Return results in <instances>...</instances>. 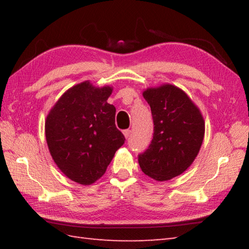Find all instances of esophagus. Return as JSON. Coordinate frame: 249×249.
Instances as JSON below:
<instances>
[{
    "mask_svg": "<svg viewBox=\"0 0 249 249\" xmlns=\"http://www.w3.org/2000/svg\"><path fill=\"white\" fill-rule=\"evenodd\" d=\"M130 133H131L130 129H125V130L123 131V134H124V136L126 137V138H128V137L130 136Z\"/></svg>",
    "mask_w": 249,
    "mask_h": 249,
    "instance_id": "obj_1",
    "label": "esophagus"
}]
</instances>
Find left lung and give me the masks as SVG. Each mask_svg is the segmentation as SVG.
<instances>
[{
  "instance_id": "left-lung-1",
  "label": "left lung",
  "mask_w": 249,
  "mask_h": 249,
  "mask_svg": "<svg viewBox=\"0 0 249 249\" xmlns=\"http://www.w3.org/2000/svg\"><path fill=\"white\" fill-rule=\"evenodd\" d=\"M143 97L151 107L154 133L138 161L146 176L167 181L183 173L198 155L204 121L187 95L171 84L147 89Z\"/></svg>"
}]
</instances>
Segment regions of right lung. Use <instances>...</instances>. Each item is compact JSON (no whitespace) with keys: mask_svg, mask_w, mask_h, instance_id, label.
Segmentation results:
<instances>
[{"mask_svg":"<svg viewBox=\"0 0 249 249\" xmlns=\"http://www.w3.org/2000/svg\"><path fill=\"white\" fill-rule=\"evenodd\" d=\"M112 89L86 81L62 95L46 120L50 154L61 171L82 185L104 176L125 137L115 126Z\"/></svg>","mask_w":249,"mask_h":249,"instance_id":"right-lung-1","label":"right lung"}]
</instances>
